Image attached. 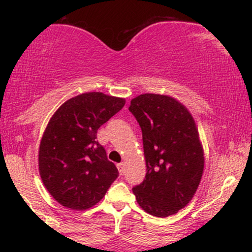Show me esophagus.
<instances>
[{
	"label": "esophagus",
	"mask_w": 252,
	"mask_h": 252,
	"mask_svg": "<svg viewBox=\"0 0 252 252\" xmlns=\"http://www.w3.org/2000/svg\"><path fill=\"white\" fill-rule=\"evenodd\" d=\"M117 168H118V172H120L121 175L124 174V170H126V164H124L123 162L118 163L117 164Z\"/></svg>",
	"instance_id": "1"
}]
</instances>
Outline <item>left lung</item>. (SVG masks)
Segmentation results:
<instances>
[{"instance_id":"obj_1","label":"left lung","mask_w":252,"mask_h":252,"mask_svg":"<svg viewBox=\"0 0 252 252\" xmlns=\"http://www.w3.org/2000/svg\"><path fill=\"white\" fill-rule=\"evenodd\" d=\"M129 111L142 130L147 174L132 189L149 215L168 217L192 200L204 172V150L192 115L169 96L140 94Z\"/></svg>"}]
</instances>
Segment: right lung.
Segmentation results:
<instances>
[{
	"instance_id": "add662e5",
	"label": "right lung",
	"mask_w": 252,
	"mask_h": 252,
	"mask_svg": "<svg viewBox=\"0 0 252 252\" xmlns=\"http://www.w3.org/2000/svg\"><path fill=\"white\" fill-rule=\"evenodd\" d=\"M126 99L86 92L66 100L46 126L39 172L51 195L67 209L88 210L103 199L118 170L97 141V130Z\"/></svg>"
}]
</instances>
